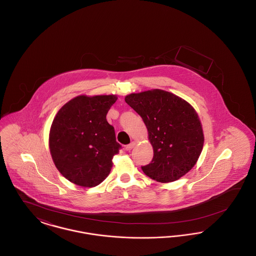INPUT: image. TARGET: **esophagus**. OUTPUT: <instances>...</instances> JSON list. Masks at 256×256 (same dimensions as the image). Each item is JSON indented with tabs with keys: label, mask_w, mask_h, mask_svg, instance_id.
Wrapping results in <instances>:
<instances>
[{
	"label": "esophagus",
	"mask_w": 256,
	"mask_h": 256,
	"mask_svg": "<svg viewBox=\"0 0 256 256\" xmlns=\"http://www.w3.org/2000/svg\"><path fill=\"white\" fill-rule=\"evenodd\" d=\"M134 146H135V143H134V142H132L130 144H128V145H126V150H132V148H134Z\"/></svg>",
	"instance_id": "1"
}]
</instances>
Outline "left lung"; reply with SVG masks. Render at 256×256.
Listing matches in <instances>:
<instances>
[{"label": "left lung", "mask_w": 256, "mask_h": 256, "mask_svg": "<svg viewBox=\"0 0 256 256\" xmlns=\"http://www.w3.org/2000/svg\"><path fill=\"white\" fill-rule=\"evenodd\" d=\"M126 102L143 119L154 148L144 174L158 182L180 178L195 166L204 146V132L196 110L172 93L154 89L130 94Z\"/></svg>", "instance_id": "1"}]
</instances>
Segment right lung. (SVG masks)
Listing matches in <instances>:
<instances>
[{
    "instance_id": "add662e5",
    "label": "right lung",
    "mask_w": 256,
    "mask_h": 256,
    "mask_svg": "<svg viewBox=\"0 0 256 256\" xmlns=\"http://www.w3.org/2000/svg\"><path fill=\"white\" fill-rule=\"evenodd\" d=\"M114 95L78 96L65 104L50 130V152L56 167L69 182L95 187L110 174L112 158L122 146L106 114Z\"/></svg>"
}]
</instances>
